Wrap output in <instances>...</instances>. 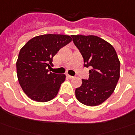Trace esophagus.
Segmentation results:
<instances>
[{"label": "esophagus", "mask_w": 135, "mask_h": 135, "mask_svg": "<svg viewBox=\"0 0 135 135\" xmlns=\"http://www.w3.org/2000/svg\"><path fill=\"white\" fill-rule=\"evenodd\" d=\"M67 76L70 78V79H73V78H74V76H72V75H67Z\"/></svg>", "instance_id": "esophagus-1"}]
</instances>
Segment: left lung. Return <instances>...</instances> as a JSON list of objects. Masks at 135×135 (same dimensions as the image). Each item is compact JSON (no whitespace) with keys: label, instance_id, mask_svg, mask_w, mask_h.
<instances>
[{"label":"left lung","instance_id":"1","mask_svg":"<svg viewBox=\"0 0 135 135\" xmlns=\"http://www.w3.org/2000/svg\"><path fill=\"white\" fill-rule=\"evenodd\" d=\"M81 53L84 66L90 67L88 80L75 89L78 101L86 106L102 104L112 95L119 79L120 62L114 48L97 36L72 35Z\"/></svg>","mask_w":135,"mask_h":135}]
</instances>
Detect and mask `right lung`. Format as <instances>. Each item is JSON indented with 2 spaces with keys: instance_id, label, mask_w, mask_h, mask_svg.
I'll list each match as a JSON object with an SVG mask.
<instances>
[{
  "instance_id": "add662e5",
  "label": "right lung",
  "mask_w": 135,
  "mask_h": 135,
  "mask_svg": "<svg viewBox=\"0 0 135 135\" xmlns=\"http://www.w3.org/2000/svg\"><path fill=\"white\" fill-rule=\"evenodd\" d=\"M71 41L68 35L44 34L31 39L21 49L16 62L18 80L31 100L47 102L57 96L66 76L48 68L53 65V57Z\"/></svg>"
}]
</instances>
